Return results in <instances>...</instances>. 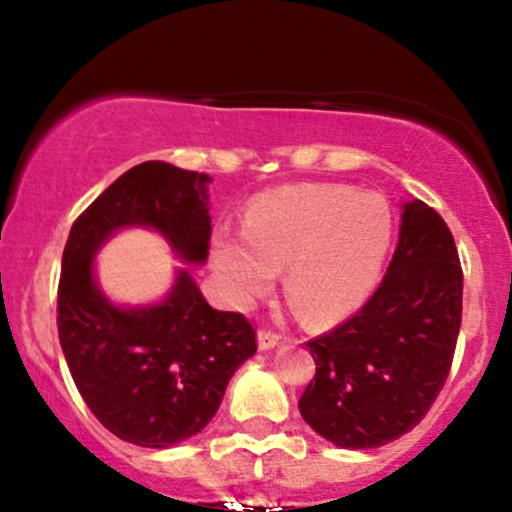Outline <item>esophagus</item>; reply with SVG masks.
Segmentation results:
<instances>
[{"mask_svg":"<svg viewBox=\"0 0 512 512\" xmlns=\"http://www.w3.org/2000/svg\"><path fill=\"white\" fill-rule=\"evenodd\" d=\"M281 339H284V337H281L279 332H274V330H264V327H262L260 332H257V344H260V349H262V351L272 349V346L279 344Z\"/></svg>","mask_w":512,"mask_h":512,"instance_id":"esophagus-1","label":"esophagus"}]
</instances>
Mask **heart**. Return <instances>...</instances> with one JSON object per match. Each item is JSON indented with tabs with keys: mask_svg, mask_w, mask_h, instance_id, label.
Wrapping results in <instances>:
<instances>
[{
	"mask_svg": "<svg viewBox=\"0 0 512 512\" xmlns=\"http://www.w3.org/2000/svg\"><path fill=\"white\" fill-rule=\"evenodd\" d=\"M392 240L383 197L342 185L276 187L252 202L243 231L221 226L211 260L238 305L250 308L286 270V298L305 325L327 327L361 308Z\"/></svg>",
	"mask_w": 512,
	"mask_h": 512,
	"instance_id": "b5f03b06",
	"label": "heart"
}]
</instances>
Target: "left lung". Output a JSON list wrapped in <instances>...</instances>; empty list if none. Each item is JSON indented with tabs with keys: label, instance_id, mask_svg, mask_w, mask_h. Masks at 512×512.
Returning a JSON list of instances; mask_svg holds the SVG:
<instances>
[{
	"label": "left lung",
	"instance_id": "1",
	"mask_svg": "<svg viewBox=\"0 0 512 512\" xmlns=\"http://www.w3.org/2000/svg\"><path fill=\"white\" fill-rule=\"evenodd\" d=\"M462 322L455 238L421 199L404 204L390 267L366 305L310 339L315 378L298 409L339 448H380L428 414L448 380Z\"/></svg>",
	"mask_w": 512,
	"mask_h": 512
}]
</instances>
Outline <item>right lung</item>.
I'll list each match as a JSON object with an SVG mask.
<instances>
[{"instance_id":"obj_1","label":"right lung","mask_w":512,"mask_h":512,"mask_svg":"<svg viewBox=\"0 0 512 512\" xmlns=\"http://www.w3.org/2000/svg\"><path fill=\"white\" fill-rule=\"evenodd\" d=\"M209 175L146 161L81 211L64 245L57 332L76 390L101 424L142 448L192 438L219 409L228 380L257 351L255 327L214 310L187 269L168 298L117 308L93 279V255L117 228L163 233L185 262L209 255Z\"/></svg>"}]
</instances>
